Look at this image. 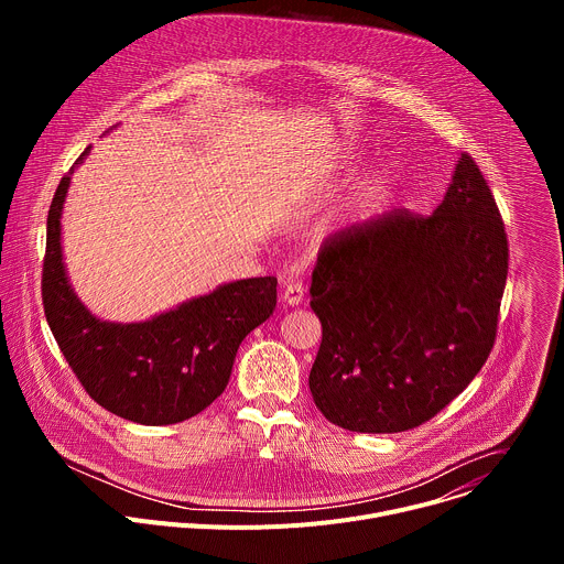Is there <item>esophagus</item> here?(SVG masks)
Instances as JSON below:
<instances>
[{
  "instance_id": "obj_1",
  "label": "esophagus",
  "mask_w": 564,
  "mask_h": 564,
  "mask_svg": "<svg viewBox=\"0 0 564 564\" xmlns=\"http://www.w3.org/2000/svg\"><path fill=\"white\" fill-rule=\"evenodd\" d=\"M303 294H305V290H303V283H299V281H292V283H288L285 288H283V294H281V299H283V303L285 305H299L301 301H303Z\"/></svg>"
}]
</instances>
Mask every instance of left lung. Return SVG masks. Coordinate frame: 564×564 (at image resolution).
I'll return each mask as SVG.
<instances>
[{"instance_id":"1","label":"left lung","mask_w":564,"mask_h":564,"mask_svg":"<svg viewBox=\"0 0 564 564\" xmlns=\"http://www.w3.org/2000/svg\"><path fill=\"white\" fill-rule=\"evenodd\" d=\"M507 270L505 223L468 153L431 216L383 214L328 240L310 285L316 409L352 433L435 417L494 348Z\"/></svg>"}]
</instances>
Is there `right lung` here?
<instances>
[{"label":"right lung","instance_id":"right-lung-1","mask_svg":"<svg viewBox=\"0 0 564 564\" xmlns=\"http://www.w3.org/2000/svg\"><path fill=\"white\" fill-rule=\"evenodd\" d=\"M89 151L59 181L48 209L42 272L46 321L75 377L102 409L142 426L185 422L225 390L240 341L276 307V279L223 283L138 324L98 318L77 299L62 254L66 192Z\"/></svg>","mask_w":564,"mask_h":564}]
</instances>
